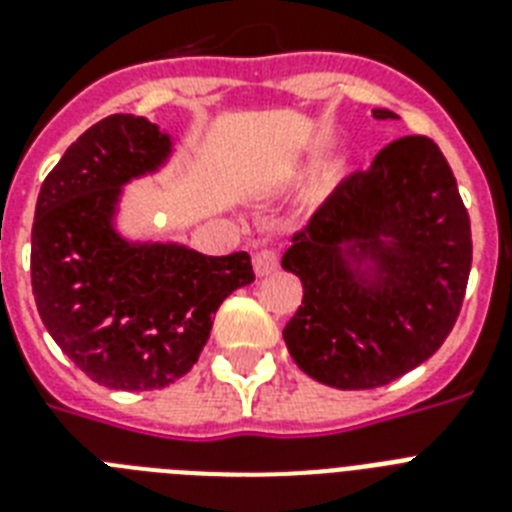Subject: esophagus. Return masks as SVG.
<instances>
[{
	"label": "esophagus",
	"instance_id": "esophagus-1",
	"mask_svg": "<svg viewBox=\"0 0 512 512\" xmlns=\"http://www.w3.org/2000/svg\"><path fill=\"white\" fill-rule=\"evenodd\" d=\"M252 263H255L257 276H271V273L279 268V255H276L273 249H257Z\"/></svg>",
	"mask_w": 512,
	"mask_h": 512
}]
</instances>
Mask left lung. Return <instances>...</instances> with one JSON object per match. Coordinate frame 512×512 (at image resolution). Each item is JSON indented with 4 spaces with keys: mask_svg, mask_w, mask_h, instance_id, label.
<instances>
[{
    "mask_svg": "<svg viewBox=\"0 0 512 512\" xmlns=\"http://www.w3.org/2000/svg\"><path fill=\"white\" fill-rule=\"evenodd\" d=\"M470 263L468 209L441 148L422 135L396 140L337 185L281 257L303 281L284 327L289 353L329 388L388 385L444 345Z\"/></svg>",
    "mask_w": 512,
    "mask_h": 512,
    "instance_id": "1",
    "label": "left lung"
}]
</instances>
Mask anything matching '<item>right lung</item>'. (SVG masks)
I'll return each mask as SVG.
<instances>
[{"instance_id": "add662e5", "label": "right lung", "mask_w": 512, "mask_h": 512, "mask_svg": "<svg viewBox=\"0 0 512 512\" xmlns=\"http://www.w3.org/2000/svg\"><path fill=\"white\" fill-rule=\"evenodd\" d=\"M170 154V135L143 116H106L68 146L36 199V308L60 350L106 388L180 380L199 361L220 303L255 281L247 252L209 257L116 233L122 185Z\"/></svg>"}]
</instances>
